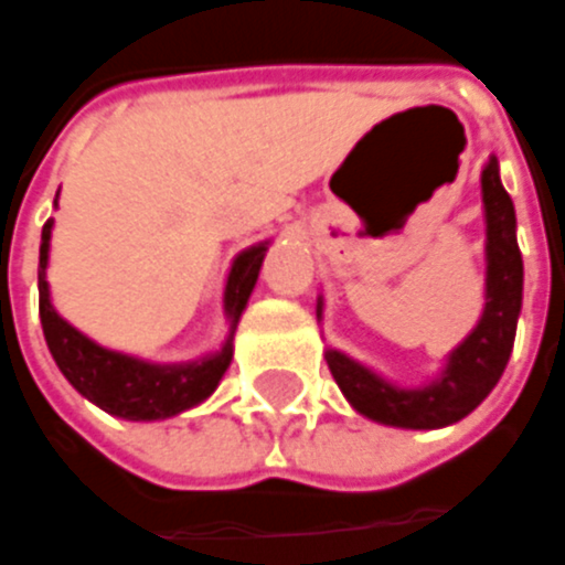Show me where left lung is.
I'll use <instances>...</instances> for the list:
<instances>
[{"instance_id": "obj_1", "label": "left lung", "mask_w": 565, "mask_h": 565, "mask_svg": "<svg viewBox=\"0 0 565 565\" xmlns=\"http://www.w3.org/2000/svg\"><path fill=\"white\" fill-rule=\"evenodd\" d=\"M484 203V309L469 338L447 356L440 375L422 387H397L341 350H324L328 369L360 416L394 428H444L466 418L494 391L515 341L522 309V253L515 244V209L491 156L481 168ZM316 316L321 319V300Z\"/></svg>"}]
</instances>
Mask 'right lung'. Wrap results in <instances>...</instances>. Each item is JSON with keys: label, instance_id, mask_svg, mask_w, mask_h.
Masks as SVG:
<instances>
[{"label": "right lung", "instance_id": "obj_1", "mask_svg": "<svg viewBox=\"0 0 565 565\" xmlns=\"http://www.w3.org/2000/svg\"><path fill=\"white\" fill-rule=\"evenodd\" d=\"M50 241L52 218L43 224V244H40V321H43V334H46L52 360L77 394H84L89 403H96L111 416L130 418V422H156V418L178 416L184 409L200 406L205 397H212V391L218 387V381L224 379L231 356H234V328L244 316L249 294L256 287L268 241L244 249L227 271L224 319L231 324V331L224 338L222 350L190 362H147L127 356V353L89 341L87 334H81L74 324L62 319L52 306L50 281H46Z\"/></svg>", "mask_w": 565, "mask_h": 565}]
</instances>
